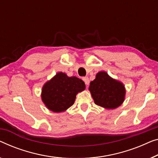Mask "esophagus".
<instances>
[{
	"label": "esophagus",
	"mask_w": 158,
	"mask_h": 158,
	"mask_svg": "<svg viewBox=\"0 0 158 158\" xmlns=\"http://www.w3.org/2000/svg\"><path fill=\"white\" fill-rule=\"evenodd\" d=\"M83 81L85 82V85L89 84V78L88 77H83Z\"/></svg>",
	"instance_id": "obj_1"
}]
</instances>
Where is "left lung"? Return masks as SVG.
I'll list each match as a JSON object with an SVG mask.
<instances>
[{
	"label": "left lung",
	"mask_w": 158,
	"mask_h": 158,
	"mask_svg": "<svg viewBox=\"0 0 158 158\" xmlns=\"http://www.w3.org/2000/svg\"><path fill=\"white\" fill-rule=\"evenodd\" d=\"M95 103L107 109H115L124 101L125 90L123 83L101 71L96 75L89 87Z\"/></svg>",
	"instance_id": "1"
}]
</instances>
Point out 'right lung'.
<instances>
[{
    "mask_svg": "<svg viewBox=\"0 0 158 158\" xmlns=\"http://www.w3.org/2000/svg\"><path fill=\"white\" fill-rule=\"evenodd\" d=\"M85 88V85L82 80L58 73L43 87L41 97L48 108L60 113L73 105L77 93Z\"/></svg>",
    "mask_w": 158,
    "mask_h": 158,
    "instance_id": "1",
    "label": "right lung"
}]
</instances>
